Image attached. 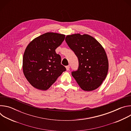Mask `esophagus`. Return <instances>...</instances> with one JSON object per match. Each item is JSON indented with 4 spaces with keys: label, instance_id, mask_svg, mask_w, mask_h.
I'll return each mask as SVG.
<instances>
[{
    "label": "esophagus",
    "instance_id": "esophagus-1",
    "mask_svg": "<svg viewBox=\"0 0 131 131\" xmlns=\"http://www.w3.org/2000/svg\"><path fill=\"white\" fill-rule=\"evenodd\" d=\"M69 68H70V67H69V65L66 66V70H69Z\"/></svg>",
    "mask_w": 131,
    "mask_h": 131
}]
</instances>
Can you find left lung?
Here are the masks:
<instances>
[{"label": "left lung", "mask_w": 131, "mask_h": 131, "mask_svg": "<svg viewBox=\"0 0 131 131\" xmlns=\"http://www.w3.org/2000/svg\"><path fill=\"white\" fill-rule=\"evenodd\" d=\"M65 41L77 57L79 67L72 77L85 91L98 88L106 78L108 61L104 49L93 37L80 34L67 35Z\"/></svg>", "instance_id": "1"}]
</instances>
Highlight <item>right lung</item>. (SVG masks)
Masks as SVG:
<instances>
[{
    "label": "right lung",
    "mask_w": 131,
    "mask_h": 131,
    "mask_svg": "<svg viewBox=\"0 0 131 131\" xmlns=\"http://www.w3.org/2000/svg\"><path fill=\"white\" fill-rule=\"evenodd\" d=\"M65 37L63 34L47 32L35 38L26 47L23 70L26 79L34 88L48 90L66 71L61 64V56L55 52Z\"/></svg>",
    "instance_id": "add662e5"
}]
</instances>
